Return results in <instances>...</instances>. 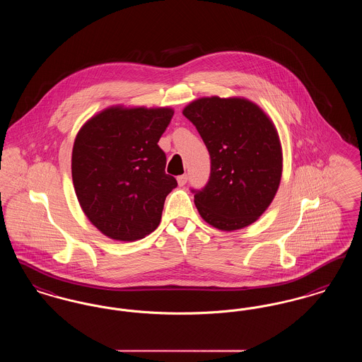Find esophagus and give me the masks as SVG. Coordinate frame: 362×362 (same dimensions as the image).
I'll return each instance as SVG.
<instances>
[{
	"label": "esophagus",
	"instance_id": "obj_1",
	"mask_svg": "<svg viewBox=\"0 0 362 362\" xmlns=\"http://www.w3.org/2000/svg\"><path fill=\"white\" fill-rule=\"evenodd\" d=\"M187 179H189V176L185 173V175H180V176H177V185L182 187V186H185L186 183H187Z\"/></svg>",
	"mask_w": 362,
	"mask_h": 362
}]
</instances>
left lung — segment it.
Listing matches in <instances>:
<instances>
[{
    "instance_id": "left-lung-1",
    "label": "left lung",
    "mask_w": 362,
    "mask_h": 362,
    "mask_svg": "<svg viewBox=\"0 0 362 362\" xmlns=\"http://www.w3.org/2000/svg\"><path fill=\"white\" fill-rule=\"evenodd\" d=\"M183 115L210 155V177L194 202L207 224L236 230L255 223L270 206L282 175V148L273 121L244 98H201Z\"/></svg>"
}]
</instances>
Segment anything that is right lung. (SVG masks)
Segmentation results:
<instances>
[{"label":"right lung","mask_w":362,"mask_h":362,"mask_svg":"<svg viewBox=\"0 0 362 362\" xmlns=\"http://www.w3.org/2000/svg\"><path fill=\"white\" fill-rule=\"evenodd\" d=\"M170 107H108L83 124L71 152V177L88 220L110 239L136 241L160 224L177 182L157 145Z\"/></svg>","instance_id":"1"}]
</instances>
